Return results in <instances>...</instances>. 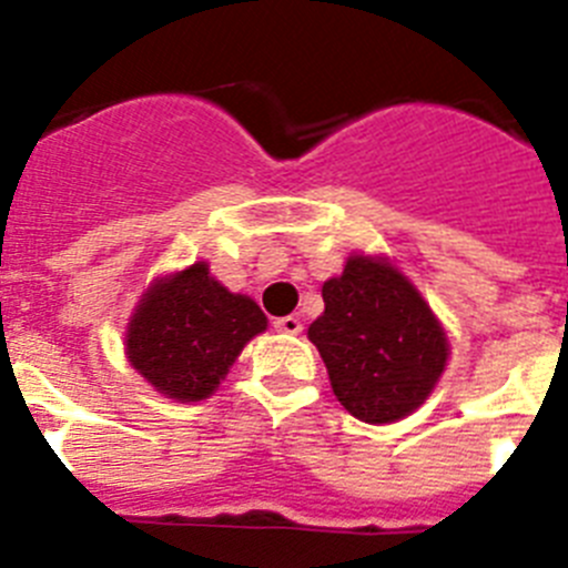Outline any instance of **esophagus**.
<instances>
[{
  "instance_id": "esophagus-1",
  "label": "esophagus",
  "mask_w": 568,
  "mask_h": 568,
  "mask_svg": "<svg viewBox=\"0 0 568 568\" xmlns=\"http://www.w3.org/2000/svg\"><path fill=\"white\" fill-rule=\"evenodd\" d=\"M275 329L284 332V335H301L304 324H301V318H295V315H287V318L275 321Z\"/></svg>"
}]
</instances>
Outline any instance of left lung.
<instances>
[{"label": "left lung", "instance_id": "left-lung-1", "mask_svg": "<svg viewBox=\"0 0 568 568\" xmlns=\"http://www.w3.org/2000/svg\"><path fill=\"white\" fill-rule=\"evenodd\" d=\"M321 295L324 312L306 337L324 357L337 403L368 425L414 414L450 357L445 326L414 281L388 256L352 253Z\"/></svg>", "mask_w": 568, "mask_h": 568}]
</instances>
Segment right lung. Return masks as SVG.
Masks as SVG:
<instances>
[{"instance_id": "1", "label": "right lung", "mask_w": 568, "mask_h": 568, "mask_svg": "<svg viewBox=\"0 0 568 568\" xmlns=\"http://www.w3.org/2000/svg\"><path fill=\"white\" fill-rule=\"evenodd\" d=\"M267 329L250 295L211 275L207 262L158 275L126 324V357L134 372L174 403H200L227 377L242 348Z\"/></svg>"}]
</instances>
